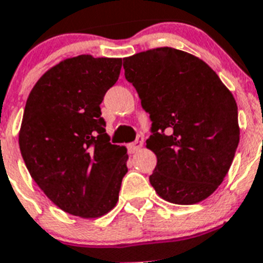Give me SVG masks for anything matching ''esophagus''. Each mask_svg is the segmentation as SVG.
I'll list each match as a JSON object with an SVG mask.
<instances>
[{
    "label": "esophagus",
    "mask_w": 263,
    "mask_h": 263,
    "mask_svg": "<svg viewBox=\"0 0 263 263\" xmlns=\"http://www.w3.org/2000/svg\"><path fill=\"white\" fill-rule=\"evenodd\" d=\"M142 145H143V138L142 137L138 136L134 142L129 143V146H127V150H129L130 154H134V153H137L139 148L142 147Z\"/></svg>",
    "instance_id": "34e87169"
}]
</instances>
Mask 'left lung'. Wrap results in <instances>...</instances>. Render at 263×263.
I'll return each instance as SVG.
<instances>
[{"label": "left lung", "instance_id": "obj_1", "mask_svg": "<svg viewBox=\"0 0 263 263\" xmlns=\"http://www.w3.org/2000/svg\"><path fill=\"white\" fill-rule=\"evenodd\" d=\"M124 69L152 120L146 147L157 155L148 178L155 192L182 205L211 196L240 142L231 90L205 62L171 47L125 58Z\"/></svg>", "mask_w": 263, "mask_h": 263}]
</instances>
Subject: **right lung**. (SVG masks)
Instances as JSON below:
<instances>
[{
	"label": "right lung",
	"mask_w": 263,
	"mask_h": 263,
	"mask_svg": "<svg viewBox=\"0 0 263 263\" xmlns=\"http://www.w3.org/2000/svg\"><path fill=\"white\" fill-rule=\"evenodd\" d=\"M122 59L79 55L42 76L27 97L20 148L34 182L64 212L101 217L118 201L127 173L124 146L111 145L100 104Z\"/></svg>",
	"instance_id": "1"
}]
</instances>
